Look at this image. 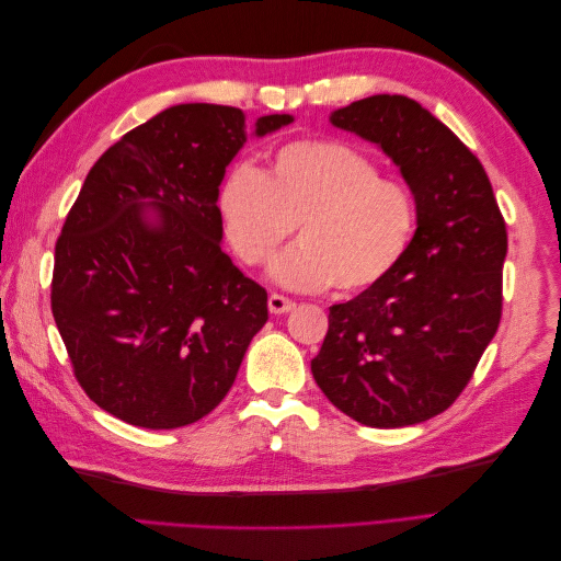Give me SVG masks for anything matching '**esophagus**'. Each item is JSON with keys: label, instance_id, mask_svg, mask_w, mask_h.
Segmentation results:
<instances>
[{"label": "esophagus", "instance_id": "esophagus-1", "mask_svg": "<svg viewBox=\"0 0 561 561\" xmlns=\"http://www.w3.org/2000/svg\"><path fill=\"white\" fill-rule=\"evenodd\" d=\"M295 309V301L293 299H287V297H283V295H268V311L271 313H276V316H280V313H287V311H293Z\"/></svg>", "mask_w": 561, "mask_h": 561}]
</instances>
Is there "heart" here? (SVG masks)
<instances>
[{
    "mask_svg": "<svg viewBox=\"0 0 561 561\" xmlns=\"http://www.w3.org/2000/svg\"><path fill=\"white\" fill-rule=\"evenodd\" d=\"M217 210L227 241L250 266L266 264L297 227L299 243L268 268L287 290H369L402 262L416 229L410 186L381 178L355 147L322 138L274 149L262 173L233 165Z\"/></svg>",
    "mask_w": 561,
    "mask_h": 561,
    "instance_id": "obj_1",
    "label": "heart"
}]
</instances>
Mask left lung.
Returning a JSON list of instances; mask_svg holds the SVG:
<instances>
[{
    "mask_svg": "<svg viewBox=\"0 0 561 561\" xmlns=\"http://www.w3.org/2000/svg\"><path fill=\"white\" fill-rule=\"evenodd\" d=\"M330 124L400 168L416 231L381 283L330 307L311 371L363 426H414L461 396L499 330L505 222L478 157L416 100L371 95L334 110Z\"/></svg>",
    "mask_w": 561,
    "mask_h": 561,
    "instance_id": "8db88e82",
    "label": "left lung"
}]
</instances>
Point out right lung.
Returning <instances> with one entry per match:
<instances>
[{
  "label": "right lung",
  "instance_id": "add662e5",
  "mask_svg": "<svg viewBox=\"0 0 561 561\" xmlns=\"http://www.w3.org/2000/svg\"><path fill=\"white\" fill-rule=\"evenodd\" d=\"M293 122L173 105L83 180L56 243L50 309L77 381L112 416L171 431L229 393L268 309L222 250L219 184L248 138Z\"/></svg>",
  "mask_w": 561,
  "mask_h": 561
}]
</instances>
